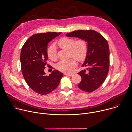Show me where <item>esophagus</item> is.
I'll use <instances>...</instances> for the list:
<instances>
[{"mask_svg":"<svg viewBox=\"0 0 132 132\" xmlns=\"http://www.w3.org/2000/svg\"><path fill=\"white\" fill-rule=\"evenodd\" d=\"M64 75H66V76H70V77H72V76H73V74H69V73H65V74H64Z\"/></svg>","mask_w":132,"mask_h":132,"instance_id":"obj_1","label":"esophagus"}]
</instances>
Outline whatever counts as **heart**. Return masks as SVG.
<instances>
[{"label":"heart","mask_w":132,"mask_h":132,"mask_svg":"<svg viewBox=\"0 0 132 132\" xmlns=\"http://www.w3.org/2000/svg\"><path fill=\"white\" fill-rule=\"evenodd\" d=\"M57 44L63 49L69 50L70 56H72L77 60H84L87 56L88 45L86 42L82 39L75 41L73 38L63 37L60 39ZM48 57L52 60H56L57 58V49L54 44L51 45L47 49ZM77 65V62L75 58H71L67 60H61L57 64V68L60 71L65 73H70Z\"/></svg>","instance_id":"heart-1"}]
</instances>
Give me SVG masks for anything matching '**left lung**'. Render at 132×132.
<instances>
[{
	"label": "left lung",
	"instance_id": "left-lung-1",
	"mask_svg": "<svg viewBox=\"0 0 132 132\" xmlns=\"http://www.w3.org/2000/svg\"><path fill=\"white\" fill-rule=\"evenodd\" d=\"M87 42L88 51L81 67L86 69L78 73L81 81L78 85L82 90L90 93L99 88L104 81L109 70L110 50L106 39L97 32L90 30H78L66 34Z\"/></svg>",
	"mask_w": 132,
	"mask_h": 132
}]
</instances>
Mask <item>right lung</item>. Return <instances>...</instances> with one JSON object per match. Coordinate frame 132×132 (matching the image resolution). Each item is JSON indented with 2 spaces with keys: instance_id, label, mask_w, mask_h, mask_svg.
Masks as SVG:
<instances>
[{
  "instance_id": "add662e5",
  "label": "right lung",
  "mask_w": 132,
  "mask_h": 132,
  "mask_svg": "<svg viewBox=\"0 0 132 132\" xmlns=\"http://www.w3.org/2000/svg\"><path fill=\"white\" fill-rule=\"evenodd\" d=\"M61 33L36 34L31 36L22 47L20 59L23 76L30 88L39 94L46 95L54 90L63 75L58 70L46 75L44 71L48 60L47 44Z\"/></svg>"
}]
</instances>
